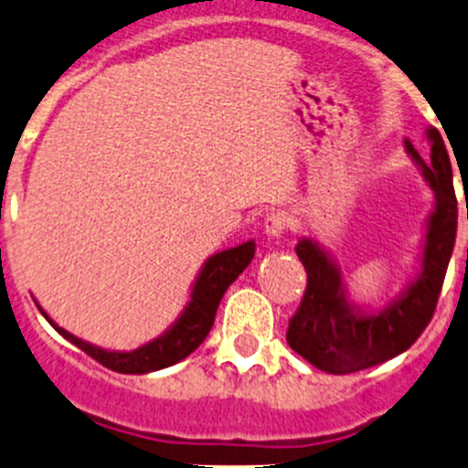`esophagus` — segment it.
Masks as SVG:
<instances>
[{"mask_svg": "<svg viewBox=\"0 0 468 468\" xmlns=\"http://www.w3.org/2000/svg\"><path fill=\"white\" fill-rule=\"evenodd\" d=\"M287 224H290V219H287L282 212H271V215H267V219H264L262 230L264 235H267V239H278L285 233Z\"/></svg>", "mask_w": 468, "mask_h": 468, "instance_id": "obj_1", "label": "esophagus"}]
</instances>
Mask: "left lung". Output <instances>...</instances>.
Instances as JSON below:
<instances>
[{"instance_id":"left-lung-1","label":"left lung","mask_w":468,"mask_h":468,"mask_svg":"<svg viewBox=\"0 0 468 468\" xmlns=\"http://www.w3.org/2000/svg\"><path fill=\"white\" fill-rule=\"evenodd\" d=\"M426 140L431 160H423L408 140L403 143L405 154L435 192V204L426 219L417 271L394 299L382 308L356 303L342 267L322 244L313 238H301L296 244V256L308 273V290L287 328V344L325 374H353L382 365L408 351L431 324L455 247L457 199L441 135L431 126Z\"/></svg>"}]
</instances>
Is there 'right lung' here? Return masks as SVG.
Returning a JSON list of instances; mask_svg holds the SVG:
<instances>
[{"label": "right lung", "instance_id": "obj_1", "mask_svg": "<svg viewBox=\"0 0 468 468\" xmlns=\"http://www.w3.org/2000/svg\"><path fill=\"white\" fill-rule=\"evenodd\" d=\"M253 256H256V242L247 239V242L238 244V247L224 249V251H217L210 258H206L199 273H197L195 282H192L190 299H187L181 314L174 319V324L165 333L149 339V342L133 348V351H111V348L90 344L86 339L69 333V330L60 328L42 310V305L36 299L33 301H36L42 317L54 325L68 342H72L74 346L86 351L97 362H101L106 369L117 371V374H151V371L167 369V367L186 360L195 348H199V344L210 333L221 296L229 290L230 282L251 264Z\"/></svg>", "mask_w": 468, "mask_h": 468}]
</instances>
